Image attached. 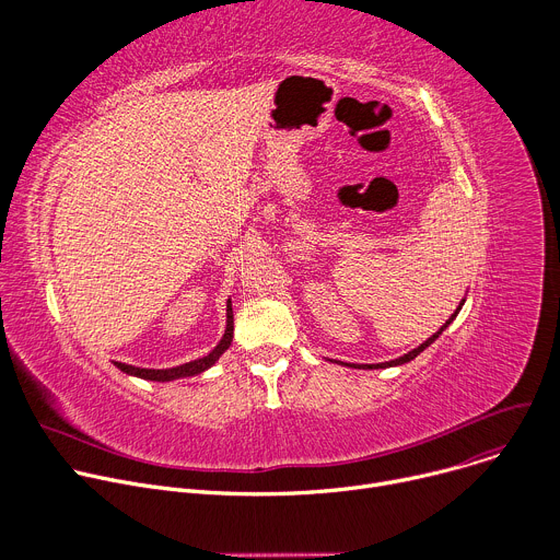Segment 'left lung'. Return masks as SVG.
<instances>
[{"instance_id":"obj_1","label":"left lung","mask_w":560,"mask_h":560,"mask_svg":"<svg viewBox=\"0 0 560 560\" xmlns=\"http://www.w3.org/2000/svg\"><path fill=\"white\" fill-rule=\"evenodd\" d=\"M463 303H465V296L460 299V303H458V307L454 310V314L447 318V322L428 339V341H423L421 346H417L415 350H410L408 354H404V357H398V359H392V361H385V363H343V361H335V363H341V365H346V368H357V370H383V368H394V365H404V363H410L412 359H417L425 348H430L439 337H441V332L454 322V318H456V314L460 312V307H463Z\"/></svg>"}]
</instances>
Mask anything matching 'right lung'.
I'll return each mask as SVG.
<instances>
[{
    "mask_svg": "<svg viewBox=\"0 0 560 560\" xmlns=\"http://www.w3.org/2000/svg\"><path fill=\"white\" fill-rule=\"evenodd\" d=\"M232 337H234V316H232V301L228 299V303H225V330H223V337L206 357L188 361V363H182V365H175V368H162V370L137 368V365H128V363H119V361H115V365L121 372H126L128 376H137V378H143V381L166 383V381H175V378H188V376L203 374L208 368H212L219 361V357L230 348Z\"/></svg>",
    "mask_w": 560,
    "mask_h": 560,
    "instance_id": "obj_1",
    "label": "right lung"
}]
</instances>
